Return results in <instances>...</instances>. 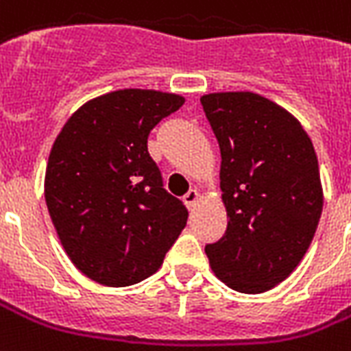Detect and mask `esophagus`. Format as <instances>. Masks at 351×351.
<instances>
[{
	"instance_id": "34e87169",
	"label": "esophagus",
	"mask_w": 351,
	"mask_h": 351,
	"mask_svg": "<svg viewBox=\"0 0 351 351\" xmlns=\"http://www.w3.org/2000/svg\"><path fill=\"white\" fill-rule=\"evenodd\" d=\"M200 200V193L197 189H191V191H187L186 197H184V202H186L187 208H195V204Z\"/></svg>"
}]
</instances>
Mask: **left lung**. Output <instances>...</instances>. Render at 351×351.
<instances>
[{
	"mask_svg": "<svg viewBox=\"0 0 351 351\" xmlns=\"http://www.w3.org/2000/svg\"><path fill=\"white\" fill-rule=\"evenodd\" d=\"M221 149L226 234L206 245L213 274L245 294L271 291L298 267L324 193L311 138L280 104L252 92L200 97Z\"/></svg>",
	"mask_w": 351,
	"mask_h": 351,
	"instance_id": "obj_1",
	"label": "left lung"
}]
</instances>
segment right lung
Segmentation results:
<instances>
[{
	"label": "right lung",
	"mask_w": 351,
	"mask_h": 351,
	"mask_svg": "<svg viewBox=\"0 0 351 351\" xmlns=\"http://www.w3.org/2000/svg\"><path fill=\"white\" fill-rule=\"evenodd\" d=\"M186 99L125 88L80 106L51 147L44 195L71 263L108 287L152 276L186 226L187 208L164 189L147 138Z\"/></svg>",
	"instance_id": "add662e5"
}]
</instances>
